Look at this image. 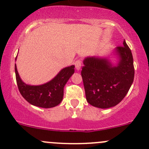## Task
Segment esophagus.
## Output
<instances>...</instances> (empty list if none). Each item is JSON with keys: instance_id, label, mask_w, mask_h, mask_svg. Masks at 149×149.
<instances>
[{"instance_id": "1", "label": "esophagus", "mask_w": 149, "mask_h": 149, "mask_svg": "<svg viewBox=\"0 0 149 149\" xmlns=\"http://www.w3.org/2000/svg\"><path fill=\"white\" fill-rule=\"evenodd\" d=\"M75 67H76V70H80L81 67V61L80 60H77L74 62Z\"/></svg>"}]
</instances>
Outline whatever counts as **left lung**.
Masks as SVG:
<instances>
[{"mask_svg":"<svg viewBox=\"0 0 149 149\" xmlns=\"http://www.w3.org/2000/svg\"><path fill=\"white\" fill-rule=\"evenodd\" d=\"M116 51L120 62L114 67L106 59L92 57L84 60L81 73L86 100L92 106H115L126 96L133 82L135 69L130 49L124 41Z\"/></svg>","mask_w":149,"mask_h":149,"instance_id":"8db88e82","label":"left lung"}]
</instances>
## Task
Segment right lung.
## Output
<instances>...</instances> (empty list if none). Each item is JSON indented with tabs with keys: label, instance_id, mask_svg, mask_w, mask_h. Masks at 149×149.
<instances>
[{
	"label": "right lung",
	"instance_id": "1",
	"mask_svg": "<svg viewBox=\"0 0 149 149\" xmlns=\"http://www.w3.org/2000/svg\"><path fill=\"white\" fill-rule=\"evenodd\" d=\"M74 67L71 65L63 68L48 83L39 86H30L21 80L15 65L16 80L19 91L22 96L32 105L45 108L56 106L63 100L64 86L74 73Z\"/></svg>",
	"mask_w": 149,
	"mask_h": 149
}]
</instances>
